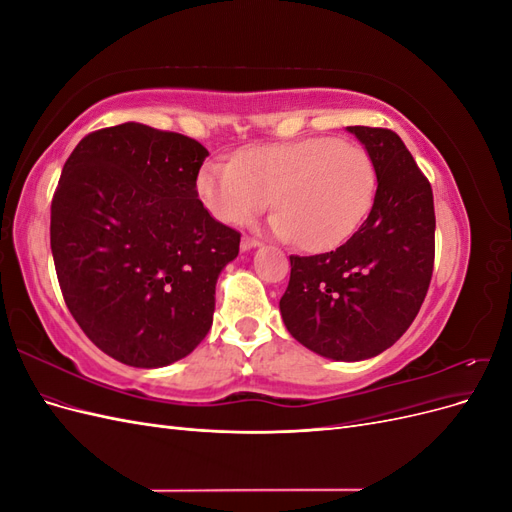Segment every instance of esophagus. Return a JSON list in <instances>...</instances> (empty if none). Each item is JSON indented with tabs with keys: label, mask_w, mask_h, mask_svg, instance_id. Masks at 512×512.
Masks as SVG:
<instances>
[{
	"label": "esophagus",
	"mask_w": 512,
	"mask_h": 512,
	"mask_svg": "<svg viewBox=\"0 0 512 512\" xmlns=\"http://www.w3.org/2000/svg\"><path fill=\"white\" fill-rule=\"evenodd\" d=\"M256 245H260V241L256 239V237H243V241H241V250L245 252V250H252V247H256Z\"/></svg>",
	"instance_id": "obj_1"
}]
</instances>
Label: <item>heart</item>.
Returning <instances> with one entry per match:
<instances>
[{"instance_id": "heart-1", "label": "heart", "mask_w": 512, "mask_h": 512, "mask_svg": "<svg viewBox=\"0 0 512 512\" xmlns=\"http://www.w3.org/2000/svg\"><path fill=\"white\" fill-rule=\"evenodd\" d=\"M196 185L218 220L245 224L275 203L271 228L277 235L297 239L303 250L327 252L365 220L378 175L363 147L316 136L245 147L232 162L211 160L200 168Z\"/></svg>"}]
</instances>
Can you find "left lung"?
<instances>
[{
    "label": "left lung",
    "instance_id": "8db88e82",
    "mask_svg": "<svg viewBox=\"0 0 512 512\" xmlns=\"http://www.w3.org/2000/svg\"><path fill=\"white\" fill-rule=\"evenodd\" d=\"M348 130L374 160V207L337 250L290 256L280 312L305 348L335 361H363L391 348L425 301L436 256V213L429 179L393 130Z\"/></svg>",
    "mask_w": 512,
    "mask_h": 512
}]
</instances>
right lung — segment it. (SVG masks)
<instances>
[{
    "label": "right lung",
    "mask_w": 512,
    "mask_h": 512,
    "mask_svg": "<svg viewBox=\"0 0 512 512\" xmlns=\"http://www.w3.org/2000/svg\"><path fill=\"white\" fill-rule=\"evenodd\" d=\"M207 156L190 136L130 121L87 134L61 170L51 203L59 288L119 363L170 365L211 329L215 282L241 232L198 200Z\"/></svg>",
    "instance_id": "right-lung-1"
}]
</instances>
